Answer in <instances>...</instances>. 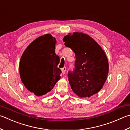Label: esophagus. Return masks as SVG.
<instances>
[{"label": "esophagus", "instance_id": "obj_1", "mask_svg": "<svg viewBox=\"0 0 130 130\" xmlns=\"http://www.w3.org/2000/svg\"><path fill=\"white\" fill-rule=\"evenodd\" d=\"M66 70H67V68H66V67H63V68L61 69V71H62V73L63 74H65Z\"/></svg>", "mask_w": 130, "mask_h": 130}]
</instances>
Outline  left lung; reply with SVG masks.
I'll return each mask as SVG.
<instances>
[{
  "mask_svg": "<svg viewBox=\"0 0 130 130\" xmlns=\"http://www.w3.org/2000/svg\"><path fill=\"white\" fill-rule=\"evenodd\" d=\"M63 41L75 56L74 72H68L73 91L80 98L90 97L98 93L108 73V60L104 51L93 38L82 32L68 34Z\"/></svg>",
  "mask_w": 130,
  "mask_h": 130,
  "instance_id": "obj_1",
  "label": "left lung"
}]
</instances>
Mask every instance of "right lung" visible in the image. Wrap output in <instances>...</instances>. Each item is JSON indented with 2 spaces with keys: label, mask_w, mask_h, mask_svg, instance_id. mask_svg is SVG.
<instances>
[{
  "label": "right lung",
  "mask_w": 130,
  "mask_h": 130,
  "mask_svg": "<svg viewBox=\"0 0 130 130\" xmlns=\"http://www.w3.org/2000/svg\"><path fill=\"white\" fill-rule=\"evenodd\" d=\"M56 40L51 34L37 37L25 49L19 64L25 87L37 96L50 91L60 79V57L55 53Z\"/></svg>",
  "instance_id": "1"
}]
</instances>
